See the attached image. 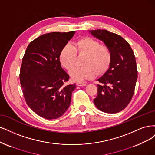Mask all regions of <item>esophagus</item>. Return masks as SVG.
<instances>
[{
    "mask_svg": "<svg viewBox=\"0 0 155 155\" xmlns=\"http://www.w3.org/2000/svg\"><path fill=\"white\" fill-rule=\"evenodd\" d=\"M77 86H86V83L84 82L80 81V82H77Z\"/></svg>",
    "mask_w": 155,
    "mask_h": 155,
    "instance_id": "obj_1",
    "label": "esophagus"
}]
</instances>
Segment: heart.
Returning a JSON list of instances; mask_svg holds the SVG:
<instances>
[{
    "label": "heart",
    "instance_id": "heart-1",
    "mask_svg": "<svg viewBox=\"0 0 155 155\" xmlns=\"http://www.w3.org/2000/svg\"><path fill=\"white\" fill-rule=\"evenodd\" d=\"M86 54L83 66L76 67L71 71V78L76 81L93 78L102 73L108 67L111 61V49L106 44L100 43L92 37L79 38L73 46L66 44L60 53L59 60L62 67L71 71L76 64L77 54Z\"/></svg>",
    "mask_w": 155,
    "mask_h": 155
}]
</instances>
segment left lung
Wrapping results in <instances>:
<instances>
[{
  "instance_id": "left-lung-1",
  "label": "left lung",
  "mask_w": 155,
  "mask_h": 155,
  "mask_svg": "<svg viewBox=\"0 0 155 155\" xmlns=\"http://www.w3.org/2000/svg\"><path fill=\"white\" fill-rule=\"evenodd\" d=\"M89 31L108 45L111 53L109 69L97 80L100 84L94 104L103 112L118 113L126 107L134 92L138 77L135 56L130 45L118 35L106 29Z\"/></svg>"
}]
</instances>
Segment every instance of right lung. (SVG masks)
Returning a JSON list of instances; mask_svg holds the SVG:
<instances>
[{
  "label": "right lung",
  "instance_id": "obj_1",
  "mask_svg": "<svg viewBox=\"0 0 155 155\" xmlns=\"http://www.w3.org/2000/svg\"><path fill=\"white\" fill-rule=\"evenodd\" d=\"M53 32L31 41L22 58L20 81L28 106L48 120L61 117L70 106L76 85H67L69 76L61 67L59 55L74 34Z\"/></svg>",
  "mask_w": 155,
  "mask_h": 155
}]
</instances>
